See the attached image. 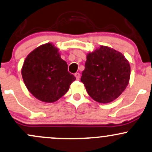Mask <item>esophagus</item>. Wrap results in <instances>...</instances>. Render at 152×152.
Masks as SVG:
<instances>
[{
  "instance_id": "esophagus-1",
  "label": "esophagus",
  "mask_w": 152,
  "mask_h": 152,
  "mask_svg": "<svg viewBox=\"0 0 152 152\" xmlns=\"http://www.w3.org/2000/svg\"><path fill=\"white\" fill-rule=\"evenodd\" d=\"M75 76H76V79L79 80V78H80V73H75Z\"/></svg>"
}]
</instances>
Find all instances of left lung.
I'll return each instance as SVG.
<instances>
[{
    "instance_id": "8db88e82",
    "label": "left lung",
    "mask_w": 152,
    "mask_h": 152,
    "mask_svg": "<svg viewBox=\"0 0 152 152\" xmlns=\"http://www.w3.org/2000/svg\"><path fill=\"white\" fill-rule=\"evenodd\" d=\"M130 75V64L122 53L100 46L86 56L81 81L94 100L104 104L122 94L129 82Z\"/></svg>"
}]
</instances>
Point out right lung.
Masks as SVG:
<instances>
[{
    "label": "right lung",
    "mask_w": 152,
    "mask_h": 152,
    "mask_svg": "<svg viewBox=\"0 0 152 152\" xmlns=\"http://www.w3.org/2000/svg\"><path fill=\"white\" fill-rule=\"evenodd\" d=\"M21 75L26 88L36 98L54 102L66 94L76 77L68 71L58 48L50 43L38 47L25 59Z\"/></svg>",
    "instance_id": "add662e5"
}]
</instances>
